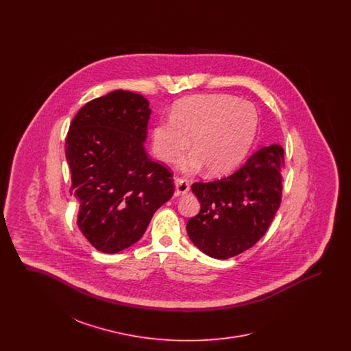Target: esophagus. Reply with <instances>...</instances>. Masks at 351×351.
<instances>
[{"label": "esophagus", "mask_w": 351, "mask_h": 351, "mask_svg": "<svg viewBox=\"0 0 351 351\" xmlns=\"http://www.w3.org/2000/svg\"><path fill=\"white\" fill-rule=\"evenodd\" d=\"M189 192V183L184 178H176L175 180V195L176 196H183L185 193Z\"/></svg>", "instance_id": "esophagus-1"}]
</instances>
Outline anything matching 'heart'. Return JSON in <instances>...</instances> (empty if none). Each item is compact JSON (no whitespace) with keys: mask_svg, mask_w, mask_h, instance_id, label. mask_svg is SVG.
Returning a JSON list of instances; mask_svg holds the SVG:
<instances>
[{"mask_svg":"<svg viewBox=\"0 0 351 351\" xmlns=\"http://www.w3.org/2000/svg\"><path fill=\"white\" fill-rule=\"evenodd\" d=\"M258 128L254 105L228 95H199L175 104L169 121H159L152 130V151L162 162H173L189 147L182 160L184 171L204 165L212 175L237 167L250 150Z\"/></svg>","mask_w":351,"mask_h":351,"instance_id":"b5f03b06","label":"heart"}]
</instances>
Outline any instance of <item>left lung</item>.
Instances as JSON below:
<instances>
[{"mask_svg":"<svg viewBox=\"0 0 351 351\" xmlns=\"http://www.w3.org/2000/svg\"><path fill=\"white\" fill-rule=\"evenodd\" d=\"M284 150L271 145L254 152L230 176L192 184L201 204L186 222L191 241L206 255L228 259L252 247L268 230L282 202Z\"/></svg>","mask_w":351,"mask_h":351,"instance_id":"left-lung-1","label":"left lung"}]
</instances>
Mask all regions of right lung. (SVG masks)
I'll return each mask as SVG.
<instances>
[{"label":"right lung","mask_w":351,"mask_h":351,"mask_svg":"<svg viewBox=\"0 0 351 351\" xmlns=\"http://www.w3.org/2000/svg\"><path fill=\"white\" fill-rule=\"evenodd\" d=\"M150 114L142 95L114 90L86 102L71 122L66 156L80 202L77 226L101 252L139 241L173 195L172 172L143 147Z\"/></svg>","instance_id":"right-lung-1"}]
</instances>
